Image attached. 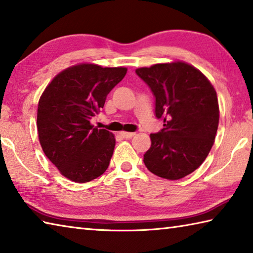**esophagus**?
I'll return each mask as SVG.
<instances>
[{"instance_id": "obj_1", "label": "esophagus", "mask_w": 253, "mask_h": 253, "mask_svg": "<svg viewBox=\"0 0 253 253\" xmlns=\"http://www.w3.org/2000/svg\"><path fill=\"white\" fill-rule=\"evenodd\" d=\"M121 136L124 138H131V137L135 136V132H127V131H122Z\"/></svg>"}]
</instances>
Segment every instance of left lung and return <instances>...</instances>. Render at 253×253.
I'll return each mask as SVG.
<instances>
[{"mask_svg": "<svg viewBox=\"0 0 253 253\" xmlns=\"http://www.w3.org/2000/svg\"><path fill=\"white\" fill-rule=\"evenodd\" d=\"M155 96V114L164 128L150 134L145 166L169 180L198 168L213 145L219 124L217 93L208 79L185 62L137 68Z\"/></svg>", "mask_w": 253, "mask_h": 253, "instance_id": "left-lung-1", "label": "left lung"}]
</instances>
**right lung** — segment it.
Wrapping results in <instances>:
<instances>
[{"label": "right lung", "mask_w": 253, "mask_h": 253, "mask_svg": "<svg viewBox=\"0 0 253 253\" xmlns=\"http://www.w3.org/2000/svg\"><path fill=\"white\" fill-rule=\"evenodd\" d=\"M125 67L79 64L54 77L38 108V132L42 149L59 172L75 182H88L106 171L115 137L90 119L104 107Z\"/></svg>", "instance_id": "add662e5"}]
</instances>
